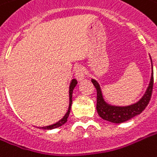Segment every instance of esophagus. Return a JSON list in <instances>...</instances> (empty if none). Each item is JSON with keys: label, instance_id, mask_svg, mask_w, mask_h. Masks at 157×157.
I'll return each instance as SVG.
<instances>
[{"label": "esophagus", "instance_id": "esophagus-1", "mask_svg": "<svg viewBox=\"0 0 157 157\" xmlns=\"http://www.w3.org/2000/svg\"><path fill=\"white\" fill-rule=\"evenodd\" d=\"M75 76L76 80L78 81H82V79L84 78V69L81 66H77L75 68Z\"/></svg>", "mask_w": 157, "mask_h": 157}]
</instances>
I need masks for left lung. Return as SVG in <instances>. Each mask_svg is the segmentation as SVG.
Instances as JSON below:
<instances>
[{
  "mask_svg": "<svg viewBox=\"0 0 157 157\" xmlns=\"http://www.w3.org/2000/svg\"><path fill=\"white\" fill-rule=\"evenodd\" d=\"M91 82L97 90L98 114L102 119L108 121V122H111V123H115V124L124 123V122H126V121L132 119L134 116L140 115L148 105L151 96H152L153 85H154L153 73L152 75H151V79H150L149 85L147 89V91L145 92L144 96L137 103L127 106H115L108 105L103 98L100 86L98 83L97 81L92 79Z\"/></svg>",
  "mask_w": 157,
  "mask_h": 157,
  "instance_id": "left-lung-1",
  "label": "left lung"
}]
</instances>
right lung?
<instances>
[{"label": "right lung", "instance_id": "right-lung-1", "mask_svg": "<svg viewBox=\"0 0 157 157\" xmlns=\"http://www.w3.org/2000/svg\"><path fill=\"white\" fill-rule=\"evenodd\" d=\"M76 84H77V81H76L75 79H73L69 86V107H68V110H67V114L65 115V116H64L60 121H59L58 123H56V124H54L52 125H49V126L42 127V129H44V130H52V129L58 128V127H59V126H61V125H63L64 124L67 123V118H68V116H69L70 110H71V106H72V94H73V90H74L75 87L76 86Z\"/></svg>", "mask_w": 157, "mask_h": 157}]
</instances>
